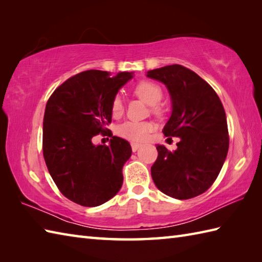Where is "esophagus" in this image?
Here are the masks:
<instances>
[{"label":"esophagus","mask_w":262,"mask_h":262,"mask_svg":"<svg viewBox=\"0 0 262 262\" xmlns=\"http://www.w3.org/2000/svg\"><path fill=\"white\" fill-rule=\"evenodd\" d=\"M130 145H132V149H133V152H136L137 149L141 147V144H138V143H132Z\"/></svg>","instance_id":"esophagus-1"}]
</instances>
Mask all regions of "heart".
Returning <instances> with one entry per match:
<instances>
[{"mask_svg":"<svg viewBox=\"0 0 262 262\" xmlns=\"http://www.w3.org/2000/svg\"><path fill=\"white\" fill-rule=\"evenodd\" d=\"M134 93L144 102L152 105V111L159 115L161 113L160 101L162 100L163 91L159 84L151 81H142L137 83L134 88ZM124 113V102L120 96H116L111 102V114L114 117H119ZM153 130V125L151 122H136L127 121L120 125L117 129L118 135L126 138V140L134 142H143L146 140L147 135Z\"/></svg>","mask_w":262,"mask_h":262,"instance_id":"1","label":"heart"}]
</instances>
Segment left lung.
<instances>
[{"label":"left lung","instance_id":"8db88e82","mask_svg":"<svg viewBox=\"0 0 262 262\" xmlns=\"http://www.w3.org/2000/svg\"><path fill=\"white\" fill-rule=\"evenodd\" d=\"M146 76L168 89L172 113L162 132L166 137L180 138L173 152L157 145L152 179L172 198L199 196L216 180L229 151L223 104L207 82L182 65L148 71Z\"/></svg>","mask_w":262,"mask_h":262}]
</instances>
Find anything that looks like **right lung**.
Wrapping results in <instances>:
<instances>
[{
    "mask_svg": "<svg viewBox=\"0 0 262 262\" xmlns=\"http://www.w3.org/2000/svg\"><path fill=\"white\" fill-rule=\"evenodd\" d=\"M133 72L116 75L89 70L59 85L48 99L42 128V153L59 191L72 202L96 207L120 190L122 166L130 144L113 136L110 145L94 146L92 138L109 136L111 102Z\"/></svg>",
    "mask_w": 262,
    "mask_h": 262,
    "instance_id": "add662e5",
    "label": "right lung"
}]
</instances>
